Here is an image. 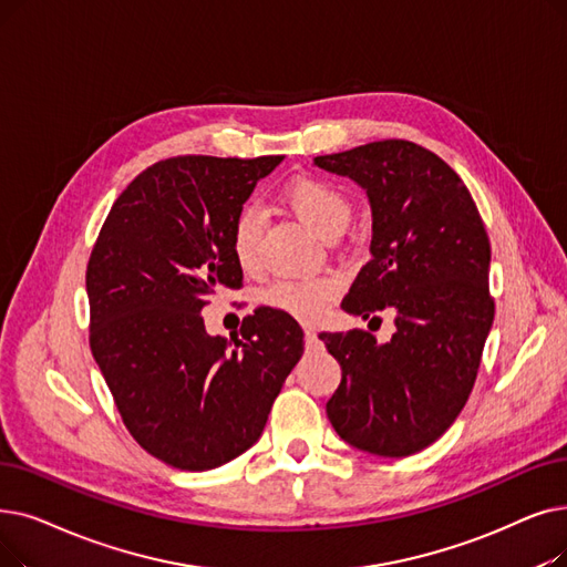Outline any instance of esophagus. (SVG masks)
<instances>
[{"label":"esophagus","mask_w":567,"mask_h":567,"mask_svg":"<svg viewBox=\"0 0 567 567\" xmlns=\"http://www.w3.org/2000/svg\"><path fill=\"white\" fill-rule=\"evenodd\" d=\"M306 348L308 350H319V348H322V342H319V338H317V333L312 329H306Z\"/></svg>","instance_id":"1"}]
</instances>
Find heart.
I'll return each instance as SVG.
<instances>
[{"label": "heart", "mask_w": 567, "mask_h": 567, "mask_svg": "<svg viewBox=\"0 0 567 567\" xmlns=\"http://www.w3.org/2000/svg\"><path fill=\"white\" fill-rule=\"evenodd\" d=\"M287 206L297 213L303 225L322 238L342 234L350 225L352 208L344 194L331 183L317 178H299L285 189ZM259 236L261 217L255 208H245L231 231V252L240 268L252 270L259 266ZM338 293V282L331 278L276 282L264 291V303L301 322H315L322 317Z\"/></svg>", "instance_id": "b5f03b06"}]
</instances>
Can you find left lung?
<instances>
[{"instance_id":"left-lung-1","label":"left lung","mask_w":567,"mask_h":567,"mask_svg":"<svg viewBox=\"0 0 567 567\" xmlns=\"http://www.w3.org/2000/svg\"><path fill=\"white\" fill-rule=\"evenodd\" d=\"M312 164L354 181L371 204V261L340 308L363 319L391 310L396 327L389 342L319 333L342 371L329 422L361 452L410 456L454 424L473 391L494 324L488 236L463 181L422 145L375 141Z\"/></svg>"}]
</instances>
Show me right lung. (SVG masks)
Here are the masks:
<instances>
[{"mask_svg": "<svg viewBox=\"0 0 567 567\" xmlns=\"http://www.w3.org/2000/svg\"><path fill=\"white\" fill-rule=\"evenodd\" d=\"M282 157H171L117 196L87 264L90 348L138 445L181 471H213L261 437L303 354L293 317L259 308L238 336L202 310L243 270L231 231Z\"/></svg>", "mask_w": 567, "mask_h": 567, "instance_id": "obj_1", "label": "right lung"}]
</instances>
